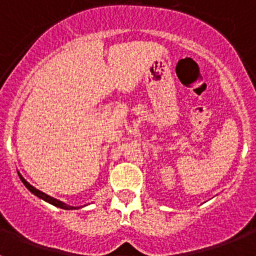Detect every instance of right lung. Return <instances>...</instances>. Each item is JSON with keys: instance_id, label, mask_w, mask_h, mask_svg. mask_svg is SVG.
<instances>
[{"instance_id": "right-lung-1", "label": "right lung", "mask_w": 256, "mask_h": 256, "mask_svg": "<svg viewBox=\"0 0 256 256\" xmlns=\"http://www.w3.org/2000/svg\"><path fill=\"white\" fill-rule=\"evenodd\" d=\"M18 174H19V178H20V180H22V182L24 183V186H26V188H28L29 191L32 192V194H34V195L37 196V198H42V200L47 201V202H50V204H52V205H54V206L61 208V209H65V210L79 209V206H78V208L70 206V205H66V204H65V202H62V201L56 200V198H51V196L46 195V194H44V192H42V191H40V190H37V188H36V187L32 186V184H29V183L26 182V180L22 177V174H20L19 172H18Z\"/></svg>"}]
</instances>
